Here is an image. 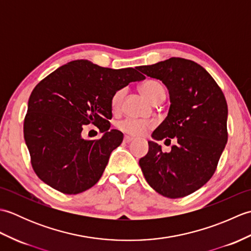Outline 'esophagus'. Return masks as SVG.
<instances>
[{"instance_id":"1","label":"esophagus","mask_w":251,"mask_h":251,"mask_svg":"<svg viewBox=\"0 0 251 251\" xmlns=\"http://www.w3.org/2000/svg\"><path fill=\"white\" fill-rule=\"evenodd\" d=\"M132 140H134V138H132V137H129V136H125L124 137V142H126V143H129Z\"/></svg>"}]
</instances>
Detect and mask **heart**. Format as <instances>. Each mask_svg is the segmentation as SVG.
I'll return each mask as SVG.
<instances>
[{
    "label": "heart",
    "instance_id": "obj_1",
    "mask_svg": "<svg viewBox=\"0 0 251 251\" xmlns=\"http://www.w3.org/2000/svg\"><path fill=\"white\" fill-rule=\"evenodd\" d=\"M140 90L143 94V96H145V97L152 103L161 102V101L165 99V96H166L164 86L158 81H155V79H149V81L143 83L141 85ZM125 93H126L125 88H120L116 90L111 98L112 108L113 109L120 108L123 102V99H124ZM152 127H153L152 122L135 120V119H125L117 123V128L122 130L123 132H125L127 135L135 136V137L142 136L143 134H146L149 129H151Z\"/></svg>",
    "mask_w": 251,
    "mask_h": 251
}]
</instances>
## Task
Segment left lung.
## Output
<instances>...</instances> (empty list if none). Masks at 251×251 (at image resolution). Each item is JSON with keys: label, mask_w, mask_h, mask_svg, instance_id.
Wrapping results in <instances>:
<instances>
[{"label": "left lung", "mask_w": 251, "mask_h": 251, "mask_svg": "<svg viewBox=\"0 0 251 251\" xmlns=\"http://www.w3.org/2000/svg\"><path fill=\"white\" fill-rule=\"evenodd\" d=\"M146 75L162 81L170 106L153 131L149 152L139 165L147 182L168 199L184 197L209 181L227 142V104L221 88L204 68L173 57L155 65L140 66ZM175 137L177 145L167 153L156 140Z\"/></svg>", "instance_id": "8db88e82"}]
</instances>
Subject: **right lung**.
Segmentation results:
<instances>
[{
  "label": "right lung",
  "mask_w": 251,
  "mask_h": 251,
  "mask_svg": "<svg viewBox=\"0 0 251 251\" xmlns=\"http://www.w3.org/2000/svg\"><path fill=\"white\" fill-rule=\"evenodd\" d=\"M134 68L110 69L88 60L61 66L36 85L28 101L24 136L35 174L65 194L92 188L102 176L111 152L123 141L110 129L111 98L117 89L145 79ZM92 122L104 135L81 137Z\"/></svg>",
  "instance_id": "add662e5"
}]
</instances>
